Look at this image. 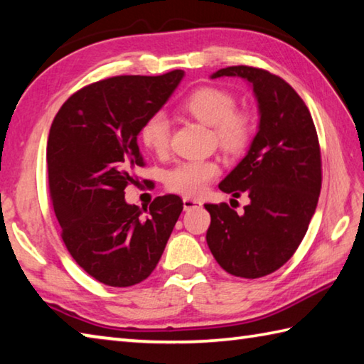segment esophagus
Instances as JSON below:
<instances>
[{
	"label": "esophagus",
	"instance_id": "1",
	"mask_svg": "<svg viewBox=\"0 0 364 364\" xmlns=\"http://www.w3.org/2000/svg\"><path fill=\"white\" fill-rule=\"evenodd\" d=\"M183 207H184V210L197 208V207H202V202L197 200V199H191V197H184V199H183Z\"/></svg>",
	"mask_w": 364,
	"mask_h": 364
}]
</instances>
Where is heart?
Instances as JSON below:
<instances>
[{"label": "heart", "instance_id": "heart-1", "mask_svg": "<svg viewBox=\"0 0 364 364\" xmlns=\"http://www.w3.org/2000/svg\"><path fill=\"white\" fill-rule=\"evenodd\" d=\"M234 97L216 87H200L189 94L181 105L183 111L202 124L213 125L218 143L223 149L239 151L245 146L251 134L250 116L234 109ZM170 122L165 114L149 116L140 129L143 146L154 154H164L168 148ZM220 175V167L213 161H189L178 164L165 176L170 191L186 197L200 196L211 180Z\"/></svg>", "mask_w": 364, "mask_h": 364}]
</instances>
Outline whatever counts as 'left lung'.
<instances>
[{
  "instance_id": "obj_1",
  "label": "left lung",
  "mask_w": 364,
  "mask_h": 364,
  "mask_svg": "<svg viewBox=\"0 0 364 364\" xmlns=\"http://www.w3.org/2000/svg\"><path fill=\"white\" fill-rule=\"evenodd\" d=\"M226 76L251 85L259 122L245 157L220 183L223 193H245L250 203L243 215L205 203L207 243L226 272L259 279L280 269L307 232L321 189L320 144L306 103L282 77L243 65L210 77Z\"/></svg>"
}]
</instances>
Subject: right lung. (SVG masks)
Segmentation results:
<instances>
[{
  "label": "right lung",
  "instance_id": "right-lung-1",
  "mask_svg": "<svg viewBox=\"0 0 364 364\" xmlns=\"http://www.w3.org/2000/svg\"><path fill=\"white\" fill-rule=\"evenodd\" d=\"M184 77L116 76L73 94L48 140L50 199L70 255L108 287H132L156 269L183 211L175 194L157 197L149 213L125 200L144 161L136 140Z\"/></svg>",
  "mask_w": 364,
  "mask_h": 364
}]
</instances>
